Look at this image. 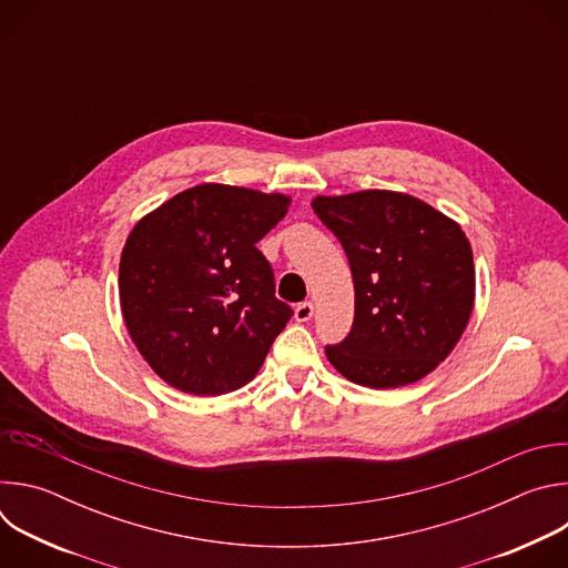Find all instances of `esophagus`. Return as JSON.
<instances>
[{
  "label": "esophagus",
  "mask_w": 568,
  "mask_h": 568,
  "mask_svg": "<svg viewBox=\"0 0 568 568\" xmlns=\"http://www.w3.org/2000/svg\"><path fill=\"white\" fill-rule=\"evenodd\" d=\"M312 314H314V305H312L310 301H305V303H298V305L294 307V318H296L298 323H305V321H310V318H312Z\"/></svg>",
  "instance_id": "obj_1"
}]
</instances>
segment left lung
Listing matches in <instances>:
<instances>
[{"mask_svg": "<svg viewBox=\"0 0 568 568\" xmlns=\"http://www.w3.org/2000/svg\"><path fill=\"white\" fill-rule=\"evenodd\" d=\"M312 209L342 242L355 283L348 337L328 362L351 382L397 388L454 351L474 307V258L458 222L395 191L316 195Z\"/></svg>", "mask_w": 568, "mask_h": 568, "instance_id": "8db88e82", "label": "left lung"}]
</instances>
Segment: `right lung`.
Wrapping results in <instances>:
<instances>
[{"label": "right lung", "mask_w": 568, "mask_h": 568, "mask_svg": "<svg viewBox=\"0 0 568 568\" xmlns=\"http://www.w3.org/2000/svg\"><path fill=\"white\" fill-rule=\"evenodd\" d=\"M290 202L200 184L134 224L119 265L121 312L136 351L166 384L209 397L256 377L292 316L256 245Z\"/></svg>", "instance_id": "add662e5"}]
</instances>
